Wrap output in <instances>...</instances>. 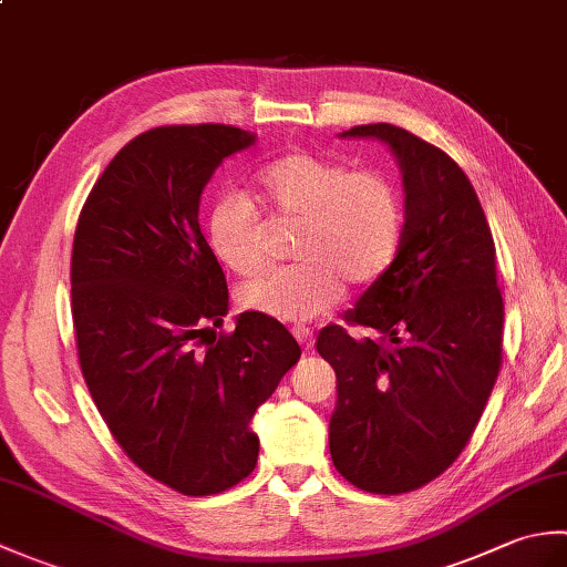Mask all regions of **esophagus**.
Wrapping results in <instances>:
<instances>
[{"label":"esophagus","mask_w":567,"mask_h":567,"mask_svg":"<svg viewBox=\"0 0 567 567\" xmlns=\"http://www.w3.org/2000/svg\"><path fill=\"white\" fill-rule=\"evenodd\" d=\"M292 333H295V339L299 341V346L305 348V351H309V348L315 346V333H311L309 329H305V327H295V329H292Z\"/></svg>","instance_id":"esophagus-1"}]
</instances>
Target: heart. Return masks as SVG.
<instances>
[{"instance_id":"1","label":"heart","mask_w":567,"mask_h":567,"mask_svg":"<svg viewBox=\"0 0 567 567\" xmlns=\"http://www.w3.org/2000/svg\"><path fill=\"white\" fill-rule=\"evenodd\" d=\"M258 195L275 219L299 221L295 268L275 270L240 292L246 309L280 321L323 317L346 295V280L370 285L400 250L404 204L380 171L295 151L258 175ZM207 244L224 268L252 277L265 268V226L252 202L224 192L209 204Z\"/></svg>"}]
</instances>
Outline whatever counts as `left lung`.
Instances as JSON below:
<instances>
[{
    "instance_id": "1",
    "label": "left lung",
    "mask_w": 567,
    "mask_h": 567,
    "mask_svg": "<svg viewBox=\"0 0 567 567\" xmlns=\"http://www.w3.org/2000/svg\"><path fill=\"white\" fill-rule=\"evenodd\" d=\"M343 136L388 143L406 199L388 272L343 317L346 327L319 333L317 351L339 390L329 449L358 489L402 495L457 461L497 382V250L483 204L449 153L392 124L353 126Z\"/></svg>"
}]
</instances>
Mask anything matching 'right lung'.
Here are the masks:
<instances>
[{"label": "right lung", "instance_id": "1", "mask_svg": "<svg viewBox=\"0 0 567 567\" xmlns=\"http://www.w3.org/2000/svg\"><path fill=\"white\" fill-rule=\"evenodd\" d=\"M256 136L226 124L158 126L128 141L80 212L70 260L82 378L114 441L179 495H219L258 463L256 409L297 365L280 321L228 311L199 197Z\"/></svg>", "mask_w": 567, "mask_h": 567}]
</instances>
